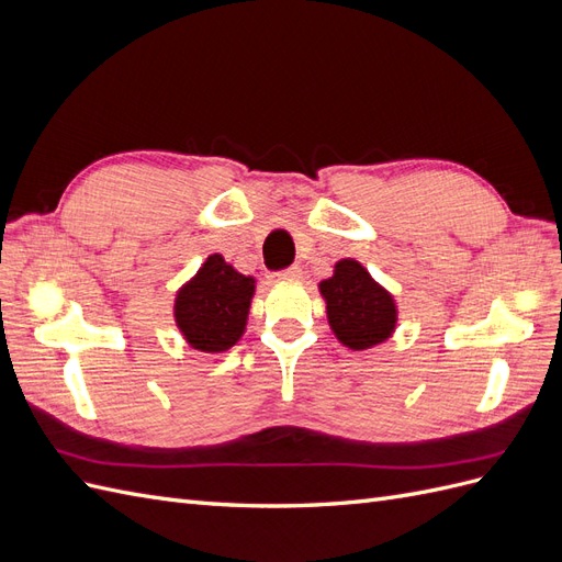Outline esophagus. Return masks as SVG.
Here are the masks:
<instances>
[{
  "mask_svg": "<svg viewBox=\"0 0 562 562\" xmlns=\"http://www.w3.org/2000/svg\"><path fill=\"white\" fill-rule=\"evenodd\" d=\"M300 267H288V269H281V271H277V279H281V281H285V279H300Z\"/></svg>",
  "mask_w": 562,
  "mask_h": 562,
  "instance_id": "obj_1",
  "label": "esophagus"
}]
</instances>
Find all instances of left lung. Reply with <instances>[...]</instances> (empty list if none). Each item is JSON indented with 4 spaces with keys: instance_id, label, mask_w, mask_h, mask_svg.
<instances>
[{
    "instance_id": "left-lung-1",
    "label": "left lung",
    "mask_w": 562,
    "mask_h": 562,
    "mask_svg": "<svg viewBox=\"0 0 562 562\" xmlns=\"http://www.w3.org/2000/svg\"><path fill=\"white\" fill-rule=\"evenodd\" d=\"M330 328L349 349H370L394 333L396 304L356 260H339L335 274L321 281Z\"/></svg>"
}]
</instances>
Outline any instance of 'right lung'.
Masks as SVG:
<instances>
[{
  "instance_id": "obj_1",
  "label": "right lung",
  "mask_w": 562,
  "mask_h": 562,
  "mask_svg": "<svg viewBox=\"0 0 562 562\" xmlns=\"http://www.w3.org/2000/svg\"><path fill=\"white\" fill-rule=\"evenodd\" d=\"M255 281L223 255H211L176 297V323L187 342L206 353L234 347L244 335Z\"/></svg>"
}]
</instances>
